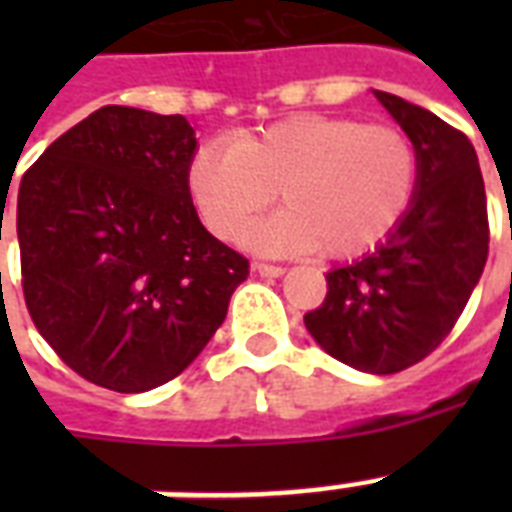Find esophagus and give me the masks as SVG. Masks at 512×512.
I'll list each match as a JSON object with an SVG mask.
<instances>
[{"instance_id": "1", "label": "esophagus", "mask_w": 512, "mask_h": 512, "mask_svg": "<svg viewBox=\"0 0 512 512\" xmlns=\"http://www.w3.org/2000/svg\"><path fill=\"white\" fill-rule=\"evenodd\" d=\"M260 276H271V279H279V276H284V271L287 268H281V265H271V263H255L252 265Z\"/></svg>"}]
</instances>
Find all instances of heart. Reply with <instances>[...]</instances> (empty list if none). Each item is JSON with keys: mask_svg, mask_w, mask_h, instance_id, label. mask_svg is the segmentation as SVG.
Returning <instances> with one entry per match:
<instances>
[{"mask_svg": "<svg viewBox=\"0 0 512 512\" xmlns=\"http://www.w3.org/2000/svg\"><path fill=\"white\" fill-rule=\"evenodd\" d=\"M417 146L393 124L297 114L233 143H201L185 183L201 223L236 241L281 191V209L249 233L263 252L356 257L377 247L412 207Z\"/></svg>", "mask_w": 512, "mask_h": 512, "instance_id": "b5f03b06", "label": "heart"}]
</instances>
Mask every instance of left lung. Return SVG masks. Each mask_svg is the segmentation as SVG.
<instances>
[{
	"label": "left lung",
	"instance_id": "left-lung-1",
	"mask_svg": "<svg viewBox=\"0 0 512 512\" xmlns=\"http://www.w3.org/2000/svg\"><path fill=\"white\" fill-rule=\"evenodd\" d=\"M374 98L417 146V193L372 255L327 273V297L305 327L342 364L396 374L433 353L465 311L489 255V217L473 143L428 108Z\"/></svg>",
	"mask_w": 512,
	"mask_h": 512
}]
</instances>
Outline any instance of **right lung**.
I'll return each instance as SVG.
<instances>
[{
    "mask_svg": "<svg viewBox=\"0 0 512 512\" xmlns=\"http://www.w3.org/2000/svg\"><path fill=\"white\" fill-rule=\"evenodd\" d=\"M180 114L103 106L63 132L20 180L23 297L79 377L116 393L159 388L225 321L247 257L201 225Z\"/></svg>",
    "mask_w": 512,
    "mask_h": 512,
    "instance_id": "obj_1",
    "label": "right lung"
}]
</instances>
